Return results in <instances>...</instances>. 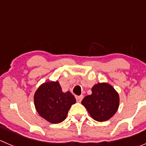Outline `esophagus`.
Masks as SVG:
<instances>
[{
  "label": "esophagus",
  "mask_w": 146,
  "mask_h": 146,
  "mask_svg": "<svg viewBox=\"0 0 146 146\" xmlns=\"http://www.w3.org/2000/svg\"><path fill=\"white\" fill-rule=\"evenodd\" d=\"M76 101L78 102H80L82 101V100L83 99V95H80V96H76Z\"/></svg>",
  "instance_id": "obj_1"
}]
</instances>
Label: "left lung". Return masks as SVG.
Returning <instances> with one entry per match:
<instances>
[{
	"label": "left lung",
	"mask_w": 146,
	"mask_h": 146,
	"mask_svg": "<svg viewBox=\"0 0 146 146\" xmlns=\"http://www.w3.org/2000/svg\"><path fill=\"white\" fill-rule=\"evenodd\" d=\"M81 103L92 119L98 121H105L117 112L119 97L112 86L100 82L92 87V94L85 97Z\"/></svg>",
	"instance_id": "8db88e82"
}]
</instances>
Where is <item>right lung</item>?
I'll return each instance as SVG.
<instances>
[{
    "label": "right lung",
    "instance_id": "add662e5",
    "mask_svg": "<svg viewBox=\"0 0 146 146\" xmlns=\"http://www.w3.org/2000/svg\"><path fill=\"white\" fill-rule=\"evenodd\" d=\"M34 101L39 115L52 123L62 122L72 104L76 102L70 92H62L57 81L42 84L35 92Z\"/></svg>",
    "mask_w": 146,
    "mask_h": 146
}]
</instances>
